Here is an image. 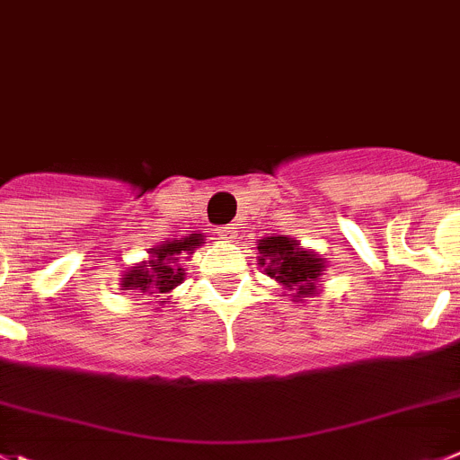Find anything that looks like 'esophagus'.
<instances>
[{"mask_svg": "<svg viewBox=\"0 0 460 460\" xmlns=\"http://www.w3.org/2000/svg\"><path fill=\"white\" fill-rule=\"evenodd\" d=\"M216 231H217V235H225L226 240H234L235 235H238V234H235V226H234V225H229V226H217Z\"/></svg>", "mask_w": 460, "mask_h": 460, "instance_id": "obj_1", "label": "esophagus"}]
</instances>
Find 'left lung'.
<instances>
[{"label":"left lung","instance_id":"left-lung-1","mask_svg":"<svg viewBox=\"0 0 460 460\" xmlns=\"http://www.w3.org/2000/svg\"><path fill=\"white\" fill-rule=\"evenodd\" d=\"M259 265L268 277L290 293L293 302L315 297L320 293V277L324 274V261L290 235H268L259 240Z\"/></svg>","mask_w":460,"mask_h":460}]
</instances>
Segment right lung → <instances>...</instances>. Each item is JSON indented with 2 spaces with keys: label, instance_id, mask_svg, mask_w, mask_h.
Segmentation results:
<instances>
[{
  "label": "right lung",
  "instance_id": "obj_1",
  "mask_svg": "<svg viewBox=\"0 0 460 460\" xmlns=\"http://www.w3.org/2000/svg\"><path fill=\"white\" fill-rule=\"evenodd\" d=\"M204 235L190 234L186 238H172L165 243L156 244L149 252L147 261H140L133 268H127L119 281V290L128 293H149L156 297L172 293L179 283L186 279V270L181 268V256L195 254L197 247H201ZM165 304V302H161Z\"/></svg>",
  "mask_w": 460,
  "mask_h": 460
}]
</instances>
